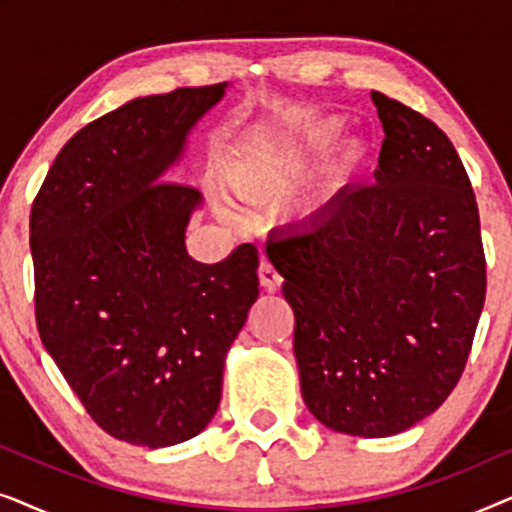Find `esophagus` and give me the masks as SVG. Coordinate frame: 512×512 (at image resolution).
Returning <instances> with one entry per match:
<instances>
[{"label": "esophagus", "instance_id": "1", "mask_svg": "<svg viewBox=\"0 0 512 512\" xmlns=\"http://www.w3.org/2000/svg\"><path fill=\"white\" fill-rule=\"evenodd\" d=\"M258 279H261V286L265 291H277L279 286H282V275L275 270V265L270 261H261L258 265Z\"/></svg>", "mask_w": 512, "mask_h": 512}]
</instances>
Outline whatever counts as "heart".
<instances>
[{
    "label": "heart",
    "mask_w": 512,
    "mask_h": 512,
    "mask_svg": "<svg viewBox=\"0 0 512 512\" xmlns=\"http://www.w3.org/2000/svg\"><path fill=\"white\" fill-rule=\"evenodd\" d=\"M342 125L340 118H321V121L307 125L305 130L291 135L279 149V156L289 158V160H298V158H307V156H321V153H328L338 142L342 135ZM370 156V144L363 137H352L349 142L342 146L338 163L333 167V174L338 181H347L352 179L359 167L366 163ZM265 167L263 160H258V156H251L247 163V177H256Z\"/></svg>",
    "instance_id": "b5f03b06"
}]
</instances>
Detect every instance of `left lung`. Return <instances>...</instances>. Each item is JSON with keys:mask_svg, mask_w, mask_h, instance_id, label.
Here are the masks:
<instances>
[{"mask_svg": "<svg viewBox=\"0 0 512 512\" xmlns=\"http://www.w3.org/2000/svg\"><path fill=\"white\" fill-rule=\"evenodd\" d=\"M384 128L370 186H345L275 237L296 314L307 410L328 429L396 436L457 387L485 305L480 216L436 123L373 93Z\"/></svg>", "mask_w": 512, "mask_h": 512, "instance_id": "8db88e82", "label": "left lung"}]
</instances>
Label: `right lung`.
<instances>
[{"instance_id": "1", "label": "right lung", "mask_w": 512, "mask_h": 512, "mask_svg": "<svg viewBox=\"0 0 512 512\" xmlns=\"http://www.w3.org/2000/svg\"><path fill=\"white\" fill-rule=\"evenodd\" d=\"M228 83L137 97L76 132L30 214L34 310L46 352L109 436H198L258 298V251L207 265L186 251L198 188L165 181Z\"/></svg>"}]
</instances>
